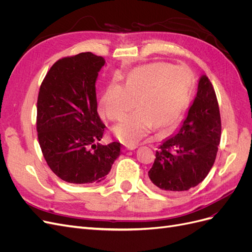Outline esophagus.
<instances>
[{
    "mask_svg": "<svg viewBox=\"0 0 252 252\" xmlns=\"http://www.w3.org/2000/svg\"><path fill=\"white\" fill-rule=\"evenodd\" d=\"M135 148H136L135 145H125V150H133Z\"/></svg>",
    "mask_w": 252,
    "mask_h": 252,
    "instance_id": "1",
    "label": "esophagus"
}]
</instances>
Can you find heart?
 <instances>
[{
  "label": "heart",
  "instance_id": "b5f03b06",
  "mask_svg": "<svg viewBox=\"0 0 252 252\" xmlns=\"http://www.w3.org/2000/svg\"><path fill=\"white\" fill-rule=\"evenodd\" d=\"M193 75L185 66L158 62L135 68L123 85L111 83L100 100V111L110 121H120L134 106L139 107L113 128L117 138L135 145L156 125L169 127L189 107Z\"/></svg>",
  "mask_w": 252,
  "mask_h": 252
}]
</instances>
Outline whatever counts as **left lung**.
I'll use <instances>...</instances> for the list:
<instances>
[{
  "instance_id": "8db88e82",
  "label": "left lung",
  "mask_w": 252,
  "mask_h": 252,
  "mask_svg": "<svg viewBox=\"0 0 252 252\" xmlns=\"http://www.w3.org/2000/svg\"><path fill=\"white\" fill-rule=\"evenodd\" d=\"M220 130L215 88L202 75L180 130L156 151L155 163L148 171L152 184L164 191H186L199 185L215 164Z\"/></svg>"
}]
</instances>
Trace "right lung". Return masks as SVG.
I'll list each match as a JSON object with an SVG mask.
<instances>
[{"label":"right lung","mask_w":252,"mask_h":252,"mask_svg":"<svg viewBox=\"0 0 252 252\" xmlns=\"http://www.w3.org/2000/svg\"><path fill=\"white\" fill-rule=\"evenodd\" d=\"M105 64L91 52L65 57L51 66L36 103V131L49 168L72 184L105 179L121 144L101 145L106 126L97 113L95 81Z\"/></svg>","instance_id":"add662e5"}]
</instances>
